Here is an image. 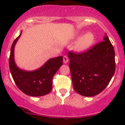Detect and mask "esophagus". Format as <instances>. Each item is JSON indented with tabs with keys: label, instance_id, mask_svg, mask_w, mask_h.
Returning <instances> with one entry per match:
<instances>
[{
	"label": "esophagus",
	"instance_id": "esophagus-1",
	"mask_svg": "<svg viewBox=\"0 0 125 125\" xmlns=\"http://www.w3.org/2000/svg\"><path fill=\"white\" fill-rule=\"evenodd\" d=\"M63 62H64L65 63H67L68 62V61H69L68 57L67 56H64L63 58Z\"/></svg>",
	"mask_w": 125,
	"mask_h": 125
}]
</instances>
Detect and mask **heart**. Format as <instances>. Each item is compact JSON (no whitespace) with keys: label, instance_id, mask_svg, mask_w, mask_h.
<instances>
[{"label":"heart","instance_id":"b5f03b06","mask_svg":"<svg viewBox=\"0 0 125 125\" xmlns=\"http://www.w3.org/2000/svg\"><path fill=\"white\" fill-rule=\"evenodd\" d=\"M94 42V36L91 33H87L83 36L76 43V49L79 51L87 50L91 47Z\"/></svg>","mask_w":125,"mask_h":125}]
</instances>
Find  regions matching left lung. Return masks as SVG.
Here are the masks:
<instances>
[{
    "mask_svg": "<svg viewBox=\"0 0 125 125\" xmlns=\"http://www.w3.org/2000/svg\"><path fill=\"white\" fill-rule=\"evenodd\" d=\"M69 69L76 92L93 97L104 90L115 71V51L105 34L103 41L83 52L69 51Z\"/></svg>",
    "mask_w": 125,
    "mask_h": 125,
    "instance_id": "left-lung-1",
    "label": "left lung"
}]
</instances>
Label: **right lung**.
Masks as SVG:
<instances>
[{
	"mask_svg": "<svg viewBox=\"0 0 125 125\" xmlns=\"http://www.w3.org/2000/svg\"><path fill=\"white\" fill-rule=\"evenodd\" d=\"M21 34L14 40L11 47L9 66L11 74L18 88L26 95L43 96L50 93L52 78L63 64V57L58 56L47 61L42 67L33 71H26L17 67L14 61V47Z\"/></svg>",
	"mask_w": 125,
	"mask_h": 125,
	"instance_id": "right-lung-1",
	"label": "right lung"
}]
</instances>
